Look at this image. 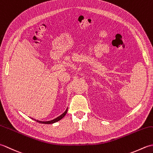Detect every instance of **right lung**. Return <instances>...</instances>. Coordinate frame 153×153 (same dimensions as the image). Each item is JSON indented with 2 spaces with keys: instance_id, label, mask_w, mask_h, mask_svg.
<instances>
[{
  "instance_id": "obj_1",
  "label": "right lung",
  "mask_w": 153,
  "mask_h": 153,
  "mask_svg": "<svg viewBox=\"0 0 153 153\" xmlns=\"http://www.w3.org/2000/svg\"><path fill=\"white\" fill-rule=\"evenodd\" d=\"M67 111H68V108L66 110V111H65L63 114H61L60 116L57 117V118H56L54 119V120H50V121H46V122L44 121V122H43V121H39V120H35V119H34V120H35V121L39 122V123H45V124H51V123H55V122L59 121V120H60L62 118H63L65 116V115L66 114Z\"/></svg>"
}]
</instances>
